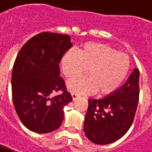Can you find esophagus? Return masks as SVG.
Wrapping results in <instances>:
<instances>
[{
	"instance_id": "1",
	"label": "esophagus",
	"mask_w": 152,
	"mask_h": 152,
	"mask_svg": "<svg viewBox=\"0 0 152 152\" xmlns=\"http://www.w3.org/2000/svg\"><path fill=\"white\" fill-rule=\"evenodd\" d=\"M72 97H73V101H75L76 99H78L79 97V96L78 94H76V93H72Z\"/></svg>"
}]
</instances>
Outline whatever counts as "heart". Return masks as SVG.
Wrapping results in <instances>:
<instances>
[{
	"label": "heart",
	"mask_w": 152,
	"mask_h": 152,
	"mask_svg": "<svg viewBox=\"0 0 152 152\" xmlns=\"http://www.w3.org/2000/svg\"><path fill=\"white\" fill-rule=\"evenodd\" d=\"M61 69L65 77L73 79L86 70L88 77L67 82V89L79 95L98 92L110 95L117 91L127 77L130 60L107 45L87 42L77 51L69 50L62 56Z\"/></svg>",
	"instance_id": "obj_1"
}]
</instances>
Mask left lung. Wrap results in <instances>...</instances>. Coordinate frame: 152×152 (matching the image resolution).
I'll return each mask as SVG.
<instances>
[{
    "label": "left lung",
    "instance_id": "obj_1",
    "mask_svg": "<svg viewBox=\"0 0 152 152\" xmlns=\"http://www.w3.org/2000/svg\"><path fill=\"white\" fill-rule=\"evenodd\" d=\"M140 71L134 68L126 83L102 99H90L84 131L91 142L107 145L125 134L134 118L140 94Z\"/></svg>",
    "mask_w": 152,
    "mask_h": 152
}]
</instances>
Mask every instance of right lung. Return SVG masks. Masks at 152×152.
Masks as SVG:
<instances>
[{
	"label": "right lung",
	"mask_w": 152,
	"mask_h": 152,
	"mask_svg": "<svg viewBox=\"0 0 152 152\" xmlns=\"http://www.w3.org/2000/svg\"><path fill=\"white\" fill-rule=\"evenodd\" d=\"M72 45L67 34L43 32L28 39L16 57L12 102L21 122L31 131L46 134L61 126L63 108L73 98L60 77L59 62ZM59 90L61 94L51 96Z\"/></svg>",
	"instance_id": "add662e5"
}]
</instances>
